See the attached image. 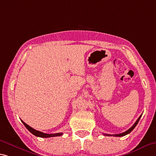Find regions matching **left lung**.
I'll use <instances>...</instances> for the list:
<instances>
[{
    "instance_id": "1",
    "label": "left lung",
    "mask_w": 156,
    "mask_h": 156,
    "mask_svg": "<svg viewBox=\"0 0 156 156\" xmlns=\"http://www.w3.org/2000/svg\"><path fill=\"white\" fill-rule=\"evenodd\" d=\"M141 117H142V115H141L140 116V117L137 119V120L135 122V123H134V124L133 125V126L132 127H130L129 129H128V130H126V131H125V132H123V133H120V134H115V135H110V134H103L104 135H106V136H115V137H122V136H124V135H128V133H130V132L132 131V130L134 129V128H135V126H137V124L138 123V122H139V121H140V118H141Z\"/></svg>"
}]
</instances>
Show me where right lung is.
<instances>
[{"label": "right lung", "instance_id": "right-lung-1", "mask_svg": "<svg viewBox=\"0 0 156 156\" xmlns=\"http://www.w3.org/2000/svg\"><path fill=\"white\" fill-rule=\"evenodd\" d=\"M22 123H23V125L25 126L26 127L27 129H28L30 132L32 134H33L34 135L37 136V137H56V136H61L62 135L63 133H54V134H46V133H44L42 132H40V131H38V130H37L35 129H34L32 127L30 126L28 124H26V123L23 122V121L21 120Z\"/></svg>", "mask_w": 156, "mask_h": 156}]
</instances>
